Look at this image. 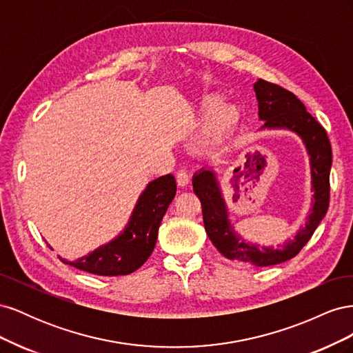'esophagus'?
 I'll return each instance as SVG.
<instances>
[{
	"label": "esophagus",
	"mask_w": 353,
	"mask_h": 353,
	"mask_svg": "<svg viewBox=\"0 0 353 353\" xmlns=\"http://www.w3.org/2000/svg\"><path fill=\"white\" fill-rule=\"evenodd\" d=\"M190 183V175L185 169H181L176 172V184L179 187H185Z\"/></svg>",
	"instance_id": "1"
}]
</instances>
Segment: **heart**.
<instances>
[{
    "mask_svg": "<svg viewBox=\"0 0 353 353\" xmlns=\"http://www.w3.org/2000/svg\"><path fill=\"white\" fill-rule=\"evenodd\" d=\"M222 99L216 92L203 95L199 104V114L203 125L201 138L206 144H216L230 135L241 122V113L237 105L221 104Z\"/></svg>",
    "mask_w": 353,
    "mask_h": 353,
    "instance_id": "obj_1",
    "label": "heart"
}]
</instances>
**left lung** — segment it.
<instances>
[{
    "instance_id": "obj_1",
    "label": "left lung",
    "mask_w": 353,
    "mask_h": 353,
    "mask_svg": "<svg viewBox=\"0 0 353 353\" xmlns=\"http://www.w3.org/2000/svg\"><path fill=\"white\" fill-rule=\"evenodd\" d=\"M259 105L261 130H288L302 138L311 162L314 200L305 227L296 232L293 240L279 248H261L245 241L236 232L228 219V209L222 197L219 183L212 169L201 168L193 176V190L200 199L203 222L208 237L218 252L230 261H239L254 266H271L285 262L302 250L312 237L318 223L323 221L330 201L331 144L324 128L306 112L303 103L280 85L258 79L253 85Z\"/></svg>"
}]
</instances>
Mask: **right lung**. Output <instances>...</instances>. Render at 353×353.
Masks as SVG:
<instances>
[{
	"label": "right lung",
	"mask_w": 353,
	"mask_h": 353,
	"mask_svg": "<svg viewBox=\"0 0 353 353\" xmlns=\"http://www.w3.org/2000/svg\"><path fill=\"white\" fill-rule=\"evenodd\" d=\"M175 194L174 175L168 174L152 181L138 197L130 222L119 236L77 261L60 258L61 262L103 276L128 275L137 271L154 250L160 222Z\"/></svg>",
	"instance_id": "right-lung-1"
}]
</instances>
